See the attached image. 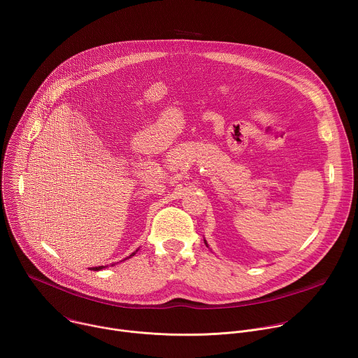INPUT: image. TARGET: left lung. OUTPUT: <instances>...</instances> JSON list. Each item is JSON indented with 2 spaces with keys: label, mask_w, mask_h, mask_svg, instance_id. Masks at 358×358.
I'll list each match as a JSON object with an SVG mask.
<instances>
[{
  "label": "left lung",
  "mask_w": 358,
  "mask_h": 358,
  "mask_svg": "<svg viewBox=\"0 0 358 358\" xmlns=\"http://www.w3.org/2000/svg\"><path fill=\"white\" fill-rule=\"evenodd\" d=\"M206 243H207V241H206Z\"/></svg>",
  "instance_id": "1"
}]
</instances>
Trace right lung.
Listing matches in <instances>:
<instances>
[{
    "label": "right lung",
    "mask_w": 358,
    "mask_h": 358,
    "mask_svg": "<svg viewBox=\"0 0 358 358\" xmlns=\"http://www.w3.org/2000/svg\"><path fill=\"white\" fill-rule=\"evenodd\" d=\"M136 252H137V250H136ZM136 252H133L129 258H131L133 255H136ZM103 268H105V266H97V268H92V269H93V271H100V269H103Z\"/></svg>",
    "instance_id": "right-lung-1"
}]
</instances>
